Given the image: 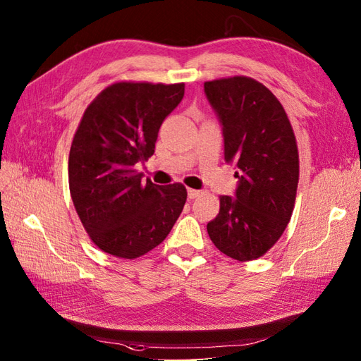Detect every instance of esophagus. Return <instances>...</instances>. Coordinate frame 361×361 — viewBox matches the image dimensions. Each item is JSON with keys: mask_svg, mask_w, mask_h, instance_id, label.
<instances>
[{"mask_svg": "<svg viewBox=\"0 0 361 361\" xmlns=\"http://www.w3.org/2000/svg\"><path fill=\"white\" fill-rule=\"evenodd\" d=\"M201 193H202V192H201V190H197V189H188V197H189L190 200L200 197Z\"/></svg>", "mask_w": 361, "mask_h": 361, "instance_id": "obj_1", "label": "esophagus"}]
</instances>
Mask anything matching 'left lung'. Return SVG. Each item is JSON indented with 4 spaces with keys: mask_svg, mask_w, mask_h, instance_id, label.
Returning a JSON list of instances; mask_svg holds the SVG:
<instances>
[{
    "mask_svg": "<svg viewBox=\"0 0 361 361\" xmlns=\"http://www.w3.org/2000/svg\"><path fill=\"white\" fill-rule=\"evenodd\" d=\"M222 126L224 159L238 178L207 224L216 248L234 260L262 257L281 238L295 205L300 159L290 121L272 92L250 77L205 81Z\"/></svg>",
    "mask_w": 361,
    "mask_h": 361,
    "instance_id": "left-lung-1",
    "label": "left lung"
}]
</instances>
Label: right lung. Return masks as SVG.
I'll list each match as a JSON object with an SVG mask.
<instances>
[{
	"label": "right lung",
	"mask_w": 361,
	"mask_h": 361,
	"mask_svg": "<svg viewBox=\"0 0 361 361\" xmlns=\"http://www.w3.org/2000/svg\"><path fill=\"white\" fill-rule=\"evenodd\" d=\"M183 97V83L122 81L102 90L81 118L69 152V190L89 238L107 254H147L183 212V184L157 186L136 171L154 154L160 126Z\"/></svg>",
	"instance_id": "obj_1"
}]
</instances>
